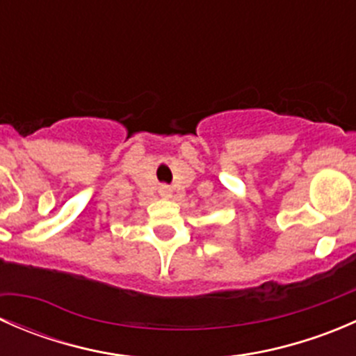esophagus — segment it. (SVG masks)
Instances as JSON below:
<instances>
[{
  "mask_svg": "<svg viewBox=\"0 0 356 356\" xmlns=\"http://www.w3.org/2000/svg\"><path fill=\"white\" fill-rule=\"evenodd\" d=\"M158 193H160L161 198H170L172 188H170V186H160V188H158Z\"/></svg>",
  "mask_w": 356,
  "mask_h": 356,
  "instance_id": "obj_1",
  "label": "esophagus"
}]
</instances>
